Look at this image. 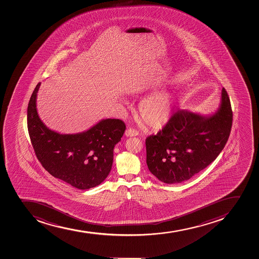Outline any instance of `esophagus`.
Listing matches in <instances>:
<instances>
[{
    "label": "esophagus",
    "mask_w": 259,
    "mask_h": 259,
    "mask_svg": "<svg viewBox=\"0 0 259 259\" xmlns=\"http://www.w3.org/2000/svg\"><path fill=\"white\" fill-rule=\"evenodd\" d=\"M125 135H126V137H136V136L138 135V132L133 128L126 129V132H125Z\"/></svg>",
    "instance_id": "obj_1"
}]
</instances>
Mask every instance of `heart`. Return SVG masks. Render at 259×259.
<instances>
[{"mask_svg": "<svg viewBox=\"0 0 259 259\" xmlns=\"http://www.w3.org/2000/svg\"><path fill=\"white\" fill-rule=\"evenodd\" d=\"M175 96L171 92L153 94L140 104L141 118L153 129L163 128L172 116L175 108Z\"/></svg>", "mask_w": 259, "mask_h": 259, "instance_id": "heart-1", "label": "heart"}]
</instances>
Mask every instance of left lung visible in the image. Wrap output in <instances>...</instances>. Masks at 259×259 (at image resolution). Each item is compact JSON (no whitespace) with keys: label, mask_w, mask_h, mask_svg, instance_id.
I'll use <instances>...</instances> for the list:
<instances>
[{"label":"left lung","mask_w":259,"mask_h":259,"mask_svg":"<svg viewBox=\"0 0 259 259\" xmlns=\"http://www.w3.org/2000/svg\"><path fill=\"white\" fill-rule=\"evenodd\" d=\"M232 125V106L223 88L214 112L202 115L190 110L177 111L163 130L146 139L148 169L169 185L190 180L223 150Z\"/></svg>","instance_id":"8db88e82"}]
</instances>
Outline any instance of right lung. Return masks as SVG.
<instances>
[{"instance_id": "obj_1", "label": "right lung", "mask_w": 259, "mask_h": 259, "mask_svg": "<svg viewBox=\"0 0 259 259\" xmlns=\"http://www.w3.org/2000/svg\"><path fill=\"white\" fill-rule=\"evenodd\" d=\"M38 83L27 107V128L37 159L54 177L79 190L106 180L113 163L114 147L126 130L119 119H102L81 133L63 134L49 128L37 111Z\"/></svg>"}]
</instances>
